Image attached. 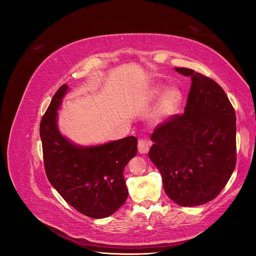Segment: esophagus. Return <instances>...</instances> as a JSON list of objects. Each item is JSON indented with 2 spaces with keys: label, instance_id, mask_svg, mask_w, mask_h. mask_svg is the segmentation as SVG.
I'll return each mask as SVG.
<instances>
[{
  "label": "esophagus",
  "instance_id": "esophagus-1",
  "mask_svg": "<svg viewBox=\"0 0 256 256\" xmlns=\"http://www.w3.org/2000/svg\"><path fill=\"white\" fill-rule=\"evenodd\" d=\"M150 145H152V142H150V141L145 140V138H141V140L138 141V152H140V154H146V152H148Z\"/></svg>",
  "mask_w": 256,
  "mask_h": 256
}]
</instances>
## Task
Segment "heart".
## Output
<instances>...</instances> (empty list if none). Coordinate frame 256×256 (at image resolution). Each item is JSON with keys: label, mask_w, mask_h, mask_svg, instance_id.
Listing matches in <instances>:
<instances>
[{"label": "heart", "mask_w": 256, "mask_h": 256, "mask_svg": "<svg viewBox=\"0 0 256 256\" xmlns=\"http://www.w3.org/2000/svg\"><path fill=\"white\" fill-rule=\"evenodd\" d=\"M166 84H162V83H158L156 85H154V86L150 88L148 95L150 100H156L158 99L162 94L164 95L162 96L161 99H160V104H159V112L161 115H172L174 114L178 109H180V106L182 102V99H184V95L180 90L178 88H168L166 91Z\"/></svg>", "instance_id": "1"}]
</instances>
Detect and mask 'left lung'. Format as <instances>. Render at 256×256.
<instances>
[{"instance_id":"1","label":"left lung","mask_w":256,"mask_h":256,"mask_svg":"<svg viewBox=\"0 0 256 256\" xmlns=\"http://www.w3.org/2000/svg\"><path fill=\"white\" fill-rule=\"evenodd\" d=\"M187 104L154 130L148 157L166 196L184 207L208 203L226 187L236 166V114L220 85L189 68Z\"/></svg>"}]
</instances>
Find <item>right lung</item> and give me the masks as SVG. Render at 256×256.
Segmentation results:
<instances>
[{
  "label": "right lung",
  "mask_w": 256,
  "mask_h": 256,
  "mask_svg": "<svg viewBox=\"0 0 256 256\" xmlns=\"http://www.w3.org/2000/svg\"><path fill=\"white\" fill-rule=\"evenodd\" d=\"M67 90V84L58 90L40 122L46 175L79 212L94 219L106 218L127 200L122 172L138 152V138L127 136L94 146L69 141L58 127V110Z\"/></svg>",
  "instance_id": "obj_1"
}]
</instances>
